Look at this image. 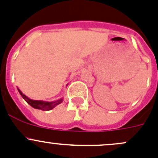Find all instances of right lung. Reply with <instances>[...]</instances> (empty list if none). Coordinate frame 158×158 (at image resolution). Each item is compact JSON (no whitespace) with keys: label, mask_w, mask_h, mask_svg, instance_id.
Instances as JSON below:
<instances>
[{"label":"right lung","mask_w":158,"mask_h":158,"mask_svg":"<svg viewBox=\"0 0 158 158\" xmlns=\"http://www.w3.org/2000/svg\"><path fill=\"white\" fill-rule=\"evenodd\" d=\"M18 90H19V93H20V94L22 95V97L25 100V102H26L28 105H30L31 107L34 108V109H41V110L43 111H49L53 109V108L55 107V106H57V105L60 104L63 102V98L57 101H55V102H43V101L31 100V99L28 98L27 96H25L19 88H18Z\"/></svg>","instance_id":"right-lung-1"}]
</instances>
